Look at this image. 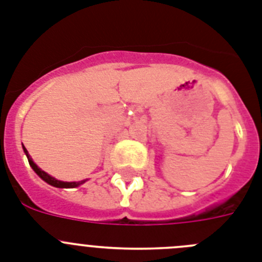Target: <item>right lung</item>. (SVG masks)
<instances>
[{"label": "right lung", "instance_id": "add662e5", "mask_svg": "<svg viewBox=\"0 0 262 262\" xmlns=\"http://www.w3.org/2000/svg\"><path fill=\"white\" fill-rule=\"evenodd\" d=\"M23 151H25V154H26L27 159H29L30 166H31V168L34 169V170H35L36 174H38L39 177H40L41 180H43V181L47 182V184L52 185V186H55V187H76V186H78V185L84 184V182H85V181H78V182H62V181H59V180H56V178L51 177L50 174H47V173H46V172H43V170H41V169L39 168V166L36 165V164L34 163V161H32L31 157L29 156V152H27V149H26V148H25V147H23Z\"/></svg>", "mask_w": 262, "mask_h": 262}]
</instances>
